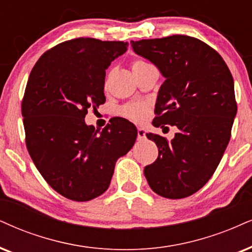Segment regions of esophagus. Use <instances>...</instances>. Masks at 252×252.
Returning a JSON list of instances; mask_svg holds the SVG:
<instances>
[{
    "label": "esophagus",
    "mask_w": 252,
    "mask_h": 252,
    "mask_svg": "<svg viewBox=\"0 0 252 252\" xmlns=\"http://www.w3.org/2000/svg\"><path fill=\"white\" fill-rule=\"evenodd\" d=\"M137 137H138L139 141H142V139L145 138V130H144V128H138V130H137Z\"/></svg>",
    "instance_id": "34e87169"
}]
</instances>
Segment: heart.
I'll return each instance as SVG.
<instances>
[{
    "mask_svg": "<svg viewBox=\"0 0 252 252\" xmlns=\"http://www.w3.org/2000/svg\"><path fill=\"white\" fill-rule=\"evenodd\" d=\"M145 63H145L144 60L136 59L131 63V68L135 69L137 67H139V66L145 65ZM122 114L126 117L135 121V122H137V123H142V122H144L146 119H148V116L150 114V108L148 104H145V103L136 102V103L128 104V106L124 107L122 109Z\"/></svg>",
    "mask_w": 252,
    "mask_h": 252,
    "instance_id": "b5f03b06",
    "label": "heart"
}]
</instances>
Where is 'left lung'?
Instances as JSON below:
<instances>
[{"label": "left lung", "instance_id": "obj_1", "mask_svg": "<svg viewBox=\"0 0 252 252\" xmlns=\"http://www.w3.org/2000/svg\"><path fill=\"white\" fill-rule=\"evenodd\" d=\"M165 78L158 92L154 124L176 126L165 137L146 133L158 146V158L144 167L149 186L158 195L183 199L211 179L230 141L237 113L234 79L214 49L196 38L174 34L130 41Z\"/></svg>", "mask_w": 252, "mask_h": 252}]
</instances>
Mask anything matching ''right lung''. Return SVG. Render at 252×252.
Returning <instances> with one entry per match:
<instances>
[{
	"mask_svg": "<svg viewBox=\"0 0 252 252\" xmlns=\"http://www.w3.org/2000/svg\"><path fill=\"white\" fill-rule=\"evenodd\" d=\"M128 45L82 37L63 41L46 51L29 76L22 101L28 151L46 183L73 201L106 192L117 159L136 142V126L126 119L102 131L85 122L89 108L106 102V69Z\"/></svg>",
	"mask_w": 252,
	"mask_h": 252,
	"instance_id": "1",
	"label": "right lung"
}]
</instances>
